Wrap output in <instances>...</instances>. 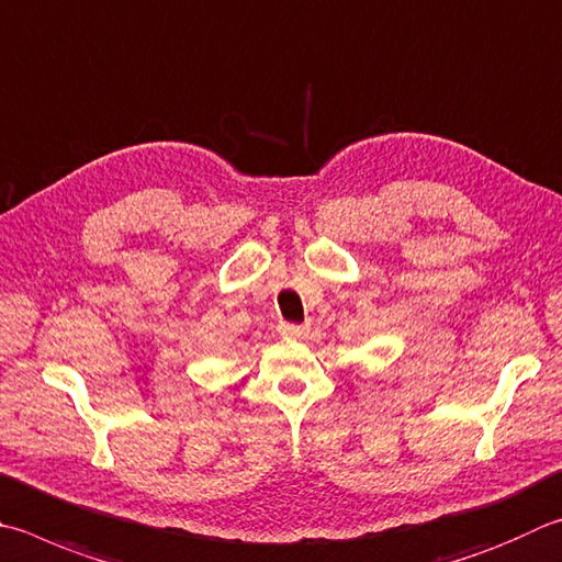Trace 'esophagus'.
I'll return each instance as SVG.
<instances>
[{
    "mask_svg": "<svg viewBox=\"0 0 562 562\" xmlns=\"http://www.w3.org/2000/svg\"><path fill=\"white\" fill-rule=\"evenodd\" d=\"M278 331H280L282 336H288V339H302V336L307 334V329H304V326H300V324H288V322H282V324L278 326Z\"/></svg>",
    "mask_w": 562,
    "mask_h": 562,
    "instance_id": "34e87169",
    "label": "esophagus"
}]
</instances>
